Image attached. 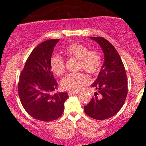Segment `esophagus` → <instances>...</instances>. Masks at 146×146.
I'll return each mask as SVG.
<instances>
[{
  "label": "esophagus",
  "instance_id": "esophagus-1",
  "mask_svg": "<svg viewBox=\"0 0 146 146\" xmlns=\"http://www.w3.org/2000/svg\"><path fill=\"white\" fill-rule=\"evenodd\" d=\"M78 91H68V95H70V96H71V95H76V94H78Z\"/></svg>",
  "mask_w": 146,
  "mask_h": 146
}]
</instances>
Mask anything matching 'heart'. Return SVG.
Listing matches in <instances>:
<instances>
[{
    "label": "heart",
    "instance_id": "1",
    "mask_svg": "<svg viewBox=\"0 0 146 146\" xmlns=\"http://www.w3.org/2000/svg\"><path fill=\"white\" fill-rule=\"evenodd\" d=\"M65 53L70 57L79 60L78 68L83 69L90 75H95L102 66L101 54L96 50H89L86 45L73 43L65 48ZM51 71L56 75H61L65 71L64 60L59 55H53L49 61ZM88 78L83 73H68L61 80L62 88L64 90L77 91L88 82Z\"/></svg>",
    "mask_w": 146,
    "mask_h": 146
}]
</instances>
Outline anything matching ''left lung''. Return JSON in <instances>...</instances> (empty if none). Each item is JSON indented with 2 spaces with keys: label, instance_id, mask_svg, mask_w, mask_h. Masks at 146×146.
I'll return each instance as SVG.
<instances>
[{
  "label": "left lung",
  "instance_id": "8db88e82",
  "mask_svg": "<svg viewBox=\"0 0 146 146\" xmlns=\"http://www.w3.org/2000/svg\"><path fill=\"white\" fill-rule=\"evenodd\" d=\"M90 38L102 48L104 62L91 85L98 92L84 109L91 118L104 120L116 115L123 106L128 94V80L122 60L113 44L102 37Z\"/></svg>",
  "mask_w": 146,
  "mask_h": 146
}]
</instances>
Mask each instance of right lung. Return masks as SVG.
<instances>
[{
  "label": "right lung",
  "mask_w": 146,
  "mask_h": 146,
  "mask_svg": "<svg viewBox=\"0 0 146 146\" xmlns=\"http://www.w3.org/2000/svg\"><path fill=\"white\" fill-rule=\"evenodd\" d=\"M60 39L38 44L28 57L19 78L18 90L27 113L43 121L56 120L62 115L66 92L53 93L57 84L49 66L54 46Z\"/></svg>",
  "instance_id": "add662e5"
}]
</instances>
